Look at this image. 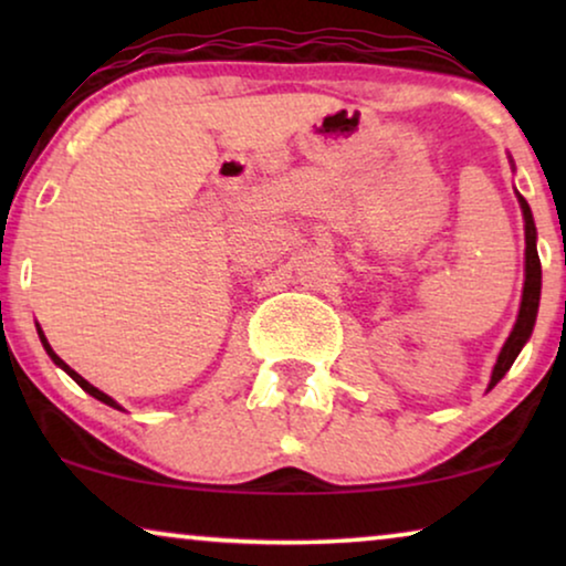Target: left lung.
Returning <instances> with one entry per match:
<instances>
[{
	"label": "left lung",
	"instance_id": "1",
	"mask_svg": "<svg viewBox=\"0 0 566 566\" xmlns=\"http://www.w3.org/2000/svg\"><path fill=\"white\" fill-rule=\"evenodd\" d=\"M515 196H517V203H521L523 223H525V283H523V296H521V308H517L515 327H513V332H510V337L505 339V345H502L497 363H494L490 389L497 386L500 378L507 374L517 355H521L523 345L531 339L533 327H536L538 301H541V260H538V250H536V223H533L531 206L525 203V198L521 196V192H515Z\"/></svg>",
	"mask_w": 566,
	"mask_h": 566
}]
</instances>
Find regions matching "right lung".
<instances>
[{"instance_id": "add662e5", "label": "right lung", "mask_w": 566, "mask_h": 566, "mask_svg": "<svg viewBox=\"0 0 566 566\" xmlns=\"http://www.w3.org/2000/svg\"><path fill=\"white\" fill-rule=\"evenodd\" d=\"M38 337H41V343H43V347H45V353H49V355H51V360H53V363H56V366H59L61 370H66V374H69V376H72V378H74V381H76V384H80V386H82V389L90 394V397H95L97 401H103V405H107V407H113V409H120V412H126V409H123V407L118 405V401H115L113 397H107V394H105V391H99V389H97V386H92V384L87 381V378H82L80 374H76V370H74V368H69V366H66V363H64V360H61L56 353H53V347L49 345V339H45V335H43L41 324H38Z\"/></svg>"}]
</instances>
